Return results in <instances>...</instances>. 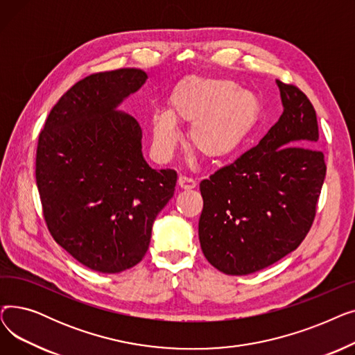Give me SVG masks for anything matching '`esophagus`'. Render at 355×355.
Returning <instances> with one entry per match:
<instances>
[{
	"label": "esophagus",
	"mask_w": 355,
	"mask_h": 355,
	"mask_svg": "<svg viewBox=\"0 0 355 355\" xmlns=\"http://www.w3.org/2000/svg\"><path fill=\"white\" fill-rule=\"evenodd\" d=\"M178 185L182 190H193V189H196L197 182L193 178H189L185 175H180L178 177Z\"/></svg>",
	"instance_id": "1"
}]
</instances>
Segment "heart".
I'll list each match as a JSON object with an SVG mask.
<instances>
[{"label": "heart", "mask_w": 355, "mask_h": 355, "mask_svg": "<svg viewBox=\"0 0 355 355\" xmlns=\"http://www.w3.org/2000/svg\"><path fill=\"white\" fill-rule=\"evenodd\" d=\"M259 99L233 80L190 76L168 98V110L151 118L153 151L168 159L180 141L178 123H190L189 141L207 159L233 155L243 145L259 116Z\"/></svg>", "instance_id": "heart-1"}]
</instances>
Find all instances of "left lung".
I'll list each match as a JSON object with an SVG mask.
<instances>
[{"mask_svg":"<svg viewBox=\"0 0 355 355\" xmlns=\"http://www.w3.org/2000/svg\"><path fill=\"white\" fill-rule=\"evenodd\" d=\"M276 83L279 121L250 151L200 182L201 250L226 275L262 270L300 246L325 180L312 103L296 86Z\"/></svg>","mask_w":355,"mask_h":355,"instance_id":"left-lung-1","label":"left lung"}]
</instances>
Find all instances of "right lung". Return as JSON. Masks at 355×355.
Returning <instances> with one entry per match:
<instances>
[{"label":"right lung","instance_id":"obj_1","mask_svg":"<svg viewBox=\"0 0 355 355\" xmlns=\"http://www.w3.org/2000/svg\"><path fill=\"white\" fill-rule=\"evenodd\" d=\"M148 79L102 71L73 85L40 132L35 181L53 239L86 268L119 273L145 256L154 220L175 190L174 170L142 155V130L118 106Z\"/></svg>","mask_w":355,"mask_h":355}]
</instances>
